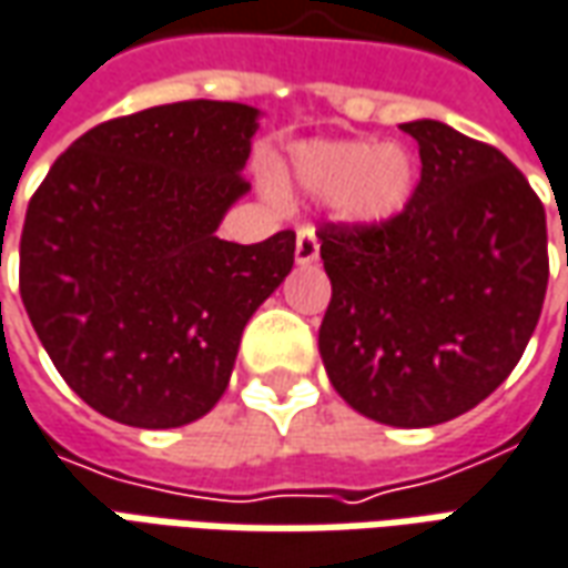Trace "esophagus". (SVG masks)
Segmentation results:
<instances>
[{"label":"esophagus","instance_id":"esophagus-1","mask_svg":"<svg viewBox=\"0 0 568 568\" xmlns=\"http://www.w3.org/2000/svg\"><path fill=\"white\" fill-rule=\"evenodd\" d=\"M295 261L297 264H316L320 261V240H316V230L313 227L297 230Z\"/></svg>","mask_w":568,"mask_h":568}]
</instances>
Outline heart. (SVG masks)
I'll return each mask as SVG.
<instances>
[{"instance_id":"1","label":"heart","mask_w":568,"mask_h":568,"mask_svg":"<svg viewBox=\"0 0 568 568\" xmlns=\"http://www.w3.org/2000/svg\"><path fill=\"white\" fill-rule=\"evenodd\" d=\"M297 187L313 196L338 200L351 221L381 224L406 209L415 187V165L399 146L372 141L304 144L292 160Z\"/></svg>"}]
</instances>
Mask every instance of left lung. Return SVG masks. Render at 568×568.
<instances>
[{
    "mask_svg": "<svg viewBox=\"0 0 568 568\" xmlns=\"http://www.w3.org/2000/svg\"><path fill=\"white\" fill-rule=\"evenodd\" d=\"M422 181L381 224L316 230L332 301L320 353L332 387L390 427L452 422L514 372L547 292L545 205L514 162L436 119Z\"/></svg>",
    "mask_w": 568,
    "mask_h": 568,
    "instance_id": "8db88e82",
    "label": "left lung"
}]
</instances>
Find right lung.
Wrapping results in <instances>:
<instances>
[{"instance_id":"add662e5","label":"right lung","mask_w":568,"mask_h":568,"mask_svg":"<svg viewBox=\"0 0 568 568\" xmlns=\"http://www.w3.org/2000/svg\"><path fill=\"white\" fill-rule=\"evenodd\" d=\"M257 110L178 101L106 119L27 205L21 297L61 378L132 427H181L227 390L248 316L295 264V233L215 236L248 190Z\"/></svg>"}]
</instances>
